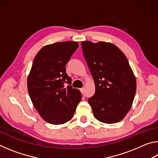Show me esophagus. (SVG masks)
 <instances>
[{
	"label": "esophagus",
	"mask_w": 158,
	"mask_h": 158,
	"mask_svg": "<svg viewBox=\"0 0 158 158\" xmlns=\"http://www.w3.org/2000/svg\"><path fill=\"white\" fill-rule=\"evenodd\" d=\"M79 90H80V91H81V93H84V88H81V89H80Z\"/></svg>",
	"instance_id": "esophagus-1"
}]
</instances>
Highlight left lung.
<instances>
[{
    "instance_id": "obj_1",
    "label": "left lung",
    "mask_w": 158,
    "mask_h": 158,
    "mask_svg": "<svg viewBox=\"0 0 158 158\" xmlns=\"http://www.w3.org/2000/svg\"><path fill=\"white\" fill-rule=\"evenodd\" d=\"M85 60L95 84L89 99L95 118L105 123H116L132 106L136 79L124 53L111 43L81 42Z\"/></svg>"
}]
</instances>
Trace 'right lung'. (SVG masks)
Instances as JSON below:
<instances>
[{
  "instance_id": "1",
  "label": "right lung",
  "mask_w": 158,
  "mask_h": 158,
  "mask_svg": "<svg viewBox=\"0 0 158 158\" xmlns=\"http://www.w3.org/2000/svg\"><path fill=\"white\" fill-rule=\"evenodd\" d=\"M78 47L77 42H56L42 48L34 58L28 77V93L37 111L49 123L69 121L81 100V92L72 87L65 69Z\"/></svg>"
}]
</instances>
